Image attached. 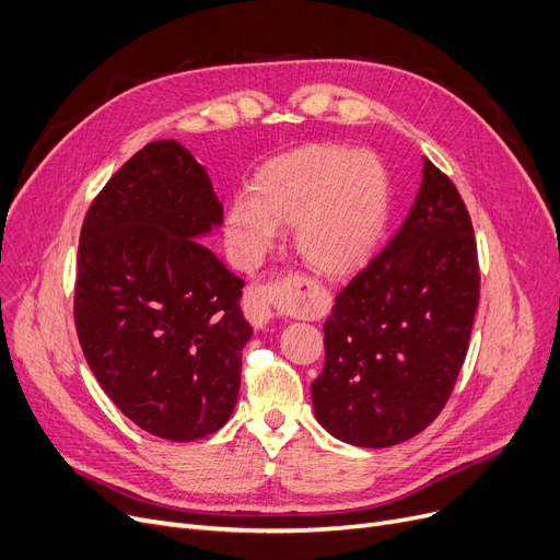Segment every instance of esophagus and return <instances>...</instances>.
I'll return each instance as SVG.
<instances>
[{
	"label": "esophagus",
	"instance_id": "obj_1",
	"mask_svg": "<svg viewBox=\"0 0 560 560\" xmlns=\"http://www.w3.org/2000/svg\"><path fill=\"white\" fill-rule=\"evenodd\" d=\"M296 282L292 280H276L271 284H259L253 287L243 299V312L250 324L266 326L276 317V305L280 299L289 294V289H294Z\"/></svg>",
	"mask_w": 560,
	"mask_h": 560
}]
</instances>
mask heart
I'll return each instance as SVG.
<instances>
[{
	"instance_id": "b5f03b06",
	"label": "heart",
	"mask_w": 560,
	"mask_h": 560,
	"mask_svg": "<svg viewBox=\"0 0 560 560\" xmlns=\"http://www.w3.org/2000/svg\"><path fill=\"white\" fill-rule=\"evenodd\" d=\"M388 218V176L370 151L307 144L268 161L250 199L228 213V243L238 266L253 268L273 248L278 225H292L301 257L326 276L361 268Z\"/></svg>"
}]
</instances>
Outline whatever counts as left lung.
I'll return each mask as SVG.
<instances>
[{
	"instance_id": "obj_1",
	"label": "left lung",
	"mask_w": 560,
	"mask_h": 560,
	"mask_svg": "<svg viewBox=\"0 0 560 560\" xmlns=\"http://www.w3.org/2000/svg\"><path fill=\"white\" fill-rule=\"evenodd\" d=\"M480 266L455 184L424 159L409 215L335 296L312 382L324 428L361 448L420 434L448 401L471 338Z\"/></svg>"
}]
</instances>
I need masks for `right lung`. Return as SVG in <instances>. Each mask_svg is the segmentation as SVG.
I'll return each instance as SVG.
<instances>
[{"instance_id":"right-lung-1","label":"right lung","mask_w":560,"mask_h":560,"mask_svg":"<svg viewBox=\"0 0 560 560\" xmlns=\"http://www.w3.org/2000/svg\"><path fill=\"white\" fill-rule=\"evenodd\" d=\"M220 222L207 170L174 140L126 161L82 222L80 347L121 413L167 441L209 436L236 407L243 280L197 241Z\"/></svg>"}]
</instances>
